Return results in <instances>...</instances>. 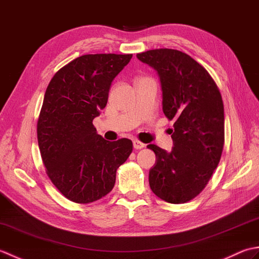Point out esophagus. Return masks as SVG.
Returning a JSON list of instances; mask_svg holds the SVG:
<instances>
[{
    "label": "esophagus",
    "instance_id": "obj_1",
    "mask_svg": "<svg viewBox=\"0 0 259 259\" xmlns=\"http://www.w3.org/2000/svg\"><path fill=\"white\" fill-rule=\"evenodd\" d=\"M146 145L142 144L141 141L139 140H134V148L135 149H142V148H145Z\"/></svg>",
    "mask_w": 259,
    "mask_h": 259
}]
</instances>
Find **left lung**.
<instances>
[{"label": "left lung", "instance_id": "left-lung-1", "mask_svg": "<svg viewBox=\"0 0 259 259\" xmlns=\"http://www.w3.org/2000/svg\"><path fill=\"white\" fill-rule=\"evenodd\" d=\"M137 58L157 71L163 113L175 120L171 151L148 145L156 153L150 188L167 202H187L205 188L221 160L225 140L222 95L207 70L184 52L156 49Z\"/></svg>", "mask_w": 259, "mask_h": 259}]
</instances>
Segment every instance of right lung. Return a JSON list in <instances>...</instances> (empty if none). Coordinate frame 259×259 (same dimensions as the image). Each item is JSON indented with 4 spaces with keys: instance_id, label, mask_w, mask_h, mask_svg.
Listing matches in <instances>:
<instances>
[{
    "instance_id": "1",
    "label": "right lung",
    "mask_w": 259,
    "mask_h": 259,
    "mask_svg": "<svg viewBox=\"0 0 259 259\" xmlns=\"http://www.w3.org/2000/svg\"><path fill=\"white\" fill-rule=\"evenodd\" d=\"M133 54H85L54 74L37 120V142L52 184L69 200L89 203L112 190L133 141H107L92 121L107 106L113 79Z\"/></svg>"
}]
</instances>
